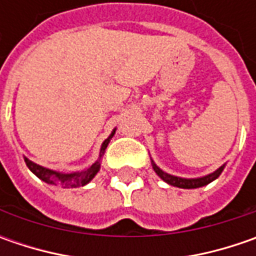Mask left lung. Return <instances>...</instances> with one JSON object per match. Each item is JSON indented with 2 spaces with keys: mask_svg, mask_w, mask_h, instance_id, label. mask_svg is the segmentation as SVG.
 <instances>
[{
  "mask_svg": "<svg viewBox=\"0 0 256 256\" xmlns=\"http://www.w3.org/2000/svg\"><path fill=\"white\" fill-rule=\"evenodd\" d=\"M152 166L154 171L158 174V176L164 180L166 184H170L172 186H178V188H184V190H192V188H200V186H204V185H208L210 182H212L214 180H216L221 172L224 171V166L222 165L221 168H218L215 172H212L210 175L206 176H202V178H195V180H186V178H178V176H174V175H170L166 172H164L162 170H160L152 161Z\"/></svg>",
  "mask_w": 256,
  "mask_h": 256,
  "instance_id": "obj_1",
  "label": "left lung"
}]
</instances>
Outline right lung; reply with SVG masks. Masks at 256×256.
Returning <instances> with one entry per match:
<instances>
[{
  "label": "right lung",
  "mask_w": 256,
  "mask_h": 256,
  "mask_svg": "<svg viewBox=\"0 0 256 256\" xmlns=\"http://www.w3.org/2000/svg\"><path fill=\"white\" fill-rule=\"evenodd\" d=\"M115 134V130L112 131V134L104 141L102 146H101V152H100V158L96 162H94L90 168H86L84 171L81 172H72V174H61V172L52 171V170H48V168H44L41 165H36L32 161H30L28 158H24L26 166L30 168V171L35 174L40 180H42L46 184H52V185H56V184H61V186L64 188H76V186H84L88 182L92 180L94 176L96 175V172L100 171V166H101V156L105 152V148L108 146V142L111 141V138Z\"/></svg>",
  "instance_id": "right-lung-1"
}]
</instances>
